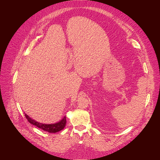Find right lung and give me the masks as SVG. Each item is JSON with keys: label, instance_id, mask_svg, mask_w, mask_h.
<instances>
[{"label": "right lung", "instance_id": "1", "mask_svg": "<svg viewBox=\"0 0 160 160\" xmlns=\"http://www.w3.org/2000/svg\"><path fill=\"white\" fill-rule=\"evenodd\" d=\"M25 115L29 123L39 128H41L42 130H43L44 131H47L49 133H56L60 130H62L64 128V127L66 125V120L65 117L62 118V120L61 122H59L57 123L48 125V124H42V123H38L37 122H35V120H33L31 118H30L27 115H26V114H25Z\"/></svg>", "mask_w": 160, "mask_h": 160}]
</instances>
